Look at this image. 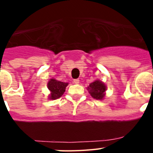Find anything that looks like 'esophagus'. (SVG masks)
I'll list each match as a JSON object with an SVG mask.
<instances>
[{
  "label": "esophagus",
  "mask_w": 153,
  "mask_h": 153,
  "mask_svg": "<svg viewBox=\"0 0 153 153\" xmlns=\"http://www.w3.org/2000/svg\"><path fill=\"white\" fill-rule=\"evenodd\" d=\"M74 83H75V84H79V79H78V78H77V79H74Z\"/></svg>",
  "instance_id": "34e87169"
}]
</instances>
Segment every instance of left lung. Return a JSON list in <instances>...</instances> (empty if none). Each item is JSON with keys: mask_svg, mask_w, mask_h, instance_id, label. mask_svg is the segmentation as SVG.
Segmentation results:
<instances>
[{"mask_svg": "<svg viewBox=\"0 0 153 153\" xmlns=\"http://www.w3.org/2000/svg\"><path fill=\"white\" fill-rule=\"evenodd\" d=\"M89 93L91 96L96 99H102L105 97V92L106 90V87L105 84L100 81H95L91 83L88 87Z\"/></svg>", "mask_w": 153, "mask_h": 153, "instance_id": "obj_1", "label": "left lung"}]
</instances>
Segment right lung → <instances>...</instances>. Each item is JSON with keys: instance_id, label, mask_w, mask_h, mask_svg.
<instances>
[{"instance_id": "obj_1", "label": "right lung", "mask_w": 153, "mask_h": 153, "mask_svg": "<svg viewBox=\"0 0 153 153\" xmlns=\"http://www.w3.org/2000/svg\"><path fill=\"white\" fill-rule=\"evenodd\" d=\"M67 85V83L61 82L53 78L50 80L48 83V88L51 92L50 99H57L61 97Z\"/></svg>"}]
</instances>
